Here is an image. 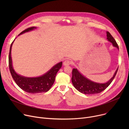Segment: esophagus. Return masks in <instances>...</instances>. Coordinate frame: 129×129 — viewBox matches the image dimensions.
I'll return each mask as SVG.
<instances>
[{
	"instance_id": "obj_1",
	"label": "esophagus",
	"mask_w": 129,
	"mask_h": 129,
	"mask_svg": "<svg viewBox=\"0 0 129 129\" xmlns=\"http://www.w3.org/2000/svg\"><path fill=\"white\" fill-rule=\"evenodd\" d=\"M72 62L71 60H68V59H67V60H65L64 62V63H63V65H64V66H67V65H71V64H72Z\"/></svg>"
}]
</instances>
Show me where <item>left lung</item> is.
Returning <instances> with one entry per match:
<instances>
[{"label": "left lung", "instance_id": "obj_1", "mask_svg": "<svg viewBox=\"0 0 129 129\" xmlns=\"http://www.w3.org/2000/svg\"><path fill=\"white\" fill-rule=\"evenodd\" d=\"M108 40L112 43L113 46L119 49V46L116 40L109 32H107ZM118 68L115 72L113 76L108 82L104 84L95 83L87 79L80 74L76 69H73L72 71V82L75 88L79 92L87 94L99 93L105 90L111 83L116 75Z\"/></svg>", "mask_w": 129, "mask_h": 129}]
</instances>
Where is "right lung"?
<instances>
[{"label":"right lung","mask_w":129,"mask_h":129,"mask_svg":"<svg viewBox=\"0 0 129 129\" xmlns=\"http://www.w3.org/2000/svg\"><path fill=\"white\" fill-rule=\"evenodd\" d=\"M36 28L35 26L30 27L21 32L18 36ZM13 41L11 44L9 54V67L11 76L16 83L23 90L30 93H38L49 91L54 83L57 73L62 67V62H60L54 65L50 71L41 76L31 78L19 75L13 70L12 64L11 50Z\"/></svg>","instance_id":"add662e5"}]
</instances>
